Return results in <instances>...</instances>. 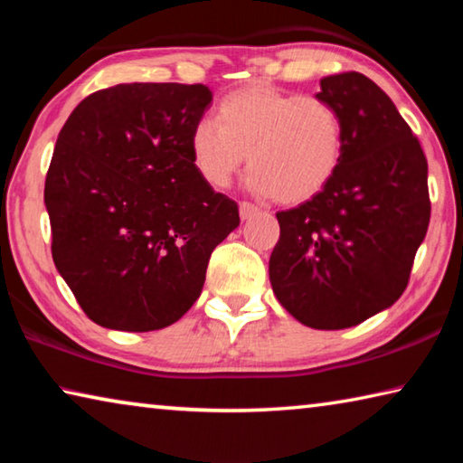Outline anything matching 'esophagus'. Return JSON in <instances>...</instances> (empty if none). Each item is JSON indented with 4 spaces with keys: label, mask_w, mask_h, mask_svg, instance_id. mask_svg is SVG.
Segmentation results:
<instances>
[{
    "label": "esophagus",
    "mask_w": 463,
    "mask_h": 463,
    "mask_svg": "<svg viewBox=\"0 0 463 463\" xmlns=\"http://www.w3.org/2000/svg\"><path fill=\"white\" fill-rule=\"evenodd\" d=\"M257 213H260V208H257L255 203H249V202H241V203H239L241 221H249V218L255 216Z\"/></svg>",
    "instance_id": "esophagus-1"
}]
</instances>
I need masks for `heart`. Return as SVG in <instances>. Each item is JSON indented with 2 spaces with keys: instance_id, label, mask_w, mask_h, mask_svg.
Instances as JSON below:
<instances>
[{
  "instance_id": "1",
  "label": "heart",
  "mask_w": 463,
  "mask_h": 463,
  "mask_svg": "<svg viewBox=\"0 0 463 463\" xmlns=\"http://www.w3.org/2000/svg\"><path fill=\"white\" fill-rule=\"evenodd\" d=\"M187 145L195 174L214 190L229 187L247 159L250 192L300 203L339 171L345 130L341 114L323 98L250 83L221 99L216 122L195 124Z\"/></svg>"
}]
</instances>
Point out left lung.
Returning <instances> with one entry per match:
<instances>
[{
	"label": "left lung",
	"mask_w": 463,
	"mask_h": 463,
	"mask_svg": "<svg viewBox=\"0 0 463 463\" xmlns=\"http://www.w3.org/2000/svg\"><path fill=\"white\" fill-rule=\"evenodd\" d=\"M345 148L323 192L278 213L273 294L302 325L336 331L388 308L409 286L430 218L427 159L396 106L365 75L320 80Z\"/></svg>",
	"instance_id": "1"
}]
</instances>
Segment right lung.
<instances>
[{"label": "right lung", "instance_id": "right-lung-1", "mask_svg": "<svg viewBox=\"0 0 463 463\" xmlns=\"http://www.w3.org/2000/svg\"><path fill=\"white\" fill-rule=\"evenodd\" d=\"M210 101L202 83H120L85 98L61 128L44 182L52 261L96 325H174L239 226L237 202L190 159Z\"/></svg>", "mask_w": 463, "mask_h": 463}]
</instances>
